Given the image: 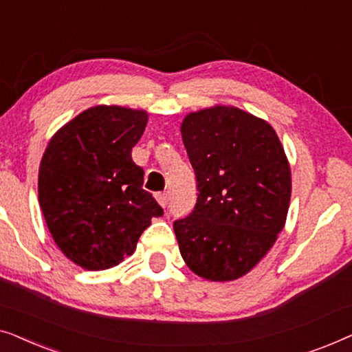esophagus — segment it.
I'll return each mask as SVG.
<instances>
[{
  "mask_svg": "<svg viewBox=\"0 0 352 352\" xmlns=\"http://www.w3.org/2000/svg\"><path fill=\"white\" fill-rule=\"evenodd\" d=\"M155 199L158 201V205H160L162 208H165V206H168V201H170V195H168L166 192H160V194L155 195Z\"/></svg>",
  "mask_w": 352,
  "mask_h": 352,
  "instance_id": "34e87169",
  "label": "esophagus"
}]
</instances>
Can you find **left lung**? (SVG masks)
I'll use <instances>...</instances> for the list:
<instances>
[{"label":"left lung","instance_id":"obj_1","mask_svg":"<svg viewBox=\"0 0 352 352\" xmlns=\"http://www.w3.org/2000/svg\"><path fill=\"white\" fill-rule=\"evenodd\" d=\"M181 133L199 182L194 211L173 226L181 256L206 280H237L285 228L290 162L269 122L234 105L187 113Z\"/></svg>","mask_w":352,"mask_h":352}]
</instances>
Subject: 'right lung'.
I'll use <instances>...</instances> for the list:
<instances>
[{
  "label": "right lung",
  "instance_id": "1",
  "mask_svg": "<svg viewBox=\"0 0 352 352\" xmlns=\"http://www.w3.org/2000/svg\"><path fill=\"white\" fill-rule=\"evenodd\" d=\"M148 113L94 105L54 133L38 173V201L62 253L86 271L117 266L136 250L160 205L142 189L131 151Z\"/></svg>",
  "mask_w": 352,
  "mask_h": 352
}]
</instances>
